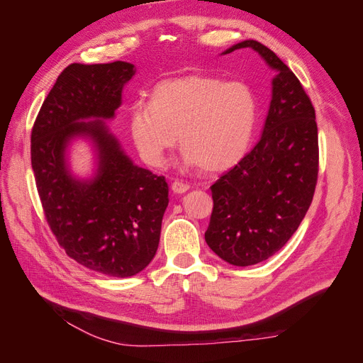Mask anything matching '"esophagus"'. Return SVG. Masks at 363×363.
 I'll return each instance as SVG.
<instances>
[{
	"instance_id": "esophagus-1",
	"label": "esophagus",
	"mask_w": 363,
	"mask_h": 363,
	"mask_svg": "<svg viewBox=\"0 0 363 363\" xmlns=\"http://www.w3.org/2000/svg\"><path fill=\"white\" fill-rule=\"evenodd\" d=\"M171 189H172L174 194H184V192L189 191V184L184 183V182H180V180H175L171 184Z\"/></svg>"
}]
</instances>
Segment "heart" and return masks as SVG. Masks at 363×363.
I'll return each instance as SVG.
<instances>
[{
    "mask_svg": "<svg viewBox=\"0 0 363 363\" xmlns=\"http://www.w3.org/2000/svg\"><path fill=\"white\" fill-rule=\"evenodd\" d=\"M256 124L257 100L248 84L201 74L159 82L148 103L128 111L130 138L151 167H160L179 139L186 164L225 171L247 155Z\"/></svg>",
    "mask_w": 363,
    "mask_h": 363,
    "instance_id": "1",
    "label": "heart"
}]
</instances>
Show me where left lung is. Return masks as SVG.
<instances>
[{
  "label": "left lung",
  "mask_w": 363,
  "mask_h": 363,
  "mask_svg": "<svg viewBox=\"0 0 363 363\" xmlns=\"http://www.w3.org/2000/svg\"><path fill=\"white\" fill-rule=\"evenodd\" d=\"M251 48L276 71L257 145L211 186L213 211L204 233L216 256L235 267L267 260L288 242L309 208L318 177L315 108L300 80L276 52L257 40Z\"/></svg>",
  "instance_id": "left-lung-1"
}]
</instances>
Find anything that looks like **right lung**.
I'll return each mask as SVG.
<instances>
[{
	"instance_id": "1",
	"label": "right lung",
	"mask_w": 363,
	"mask_h": 363,
	"mask_svg": "<svg viewBox=\"0 0 363 363\" xmlns=\"http://www.w3.org/2000/svg\"><path fill=\"white\" fill-rule=\"evenodd\" d=\"M135 65L72 63L57 77L31 131V168L57 242L80 265L125 279L156 256L168 183L131 160L106 121L123 104ZM86 140L94 152L87 178L72 172L69 150Z\"/></svg>"
}]
</instances>
